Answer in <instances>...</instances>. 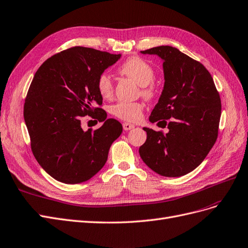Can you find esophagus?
Masks as SVG:
<instances>
[{"label":"esophagus","mask_w":248,"mask_h":248,"mask_svg":"<svg viewBox=\"0 0 248 248\" xmlns=\"http://www.w3.org/2000/svg\"><path fill=\"white\" fill-rule=\"evenodd\" d=\"M123 127H124V131H130V130L134 129L135 125L132 124H129V123H124L123 124Z\"/></svg>","instance_id":"1"}]
</instances>
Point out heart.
<instances>
[{"instance_id":"1","label":"heart","mask_w":248,"mask_h":248,"mask_svg":"<svg viewBox=\"0 0 248 248\" xmlns=\"http://www.w3.org/2000/svg\"><path fill=\"white\" fill-rule=\"evenodd\" d=\"M119 72L142 86V93L147 98L153 97L155 90L150 83L154 81L155 72L147 62L138 57H133L126 60L119 68ZM97 90L101 97L108 99L112 95L113 84L108 74L103 73L98 77ZM143 104L139 102H118L111 107V113L119 119L125 122H136L141 117Z\"/></svg>"}]
</instances>
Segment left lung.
Returning <instances> with one entry per match:
<instances>
[{
	"mask_svg": "<svg viewBox=\"0 0 248 248\" xmlns=\"http://www.w3.org/2000/svg\"><path fill=\"white\" fill-rule=\"evenodd\" d=\"M141 53L163 60L164 89L149 122L163 123L169 132L143 127L147 139L139 154L155 173L180 177L204 161L217 139L219 93L208 70L175 47L157 46Z\"/></svg>",
	"mask_w": 248,
	"mask_h": 248,
	"instance_id": "left-lung-1",
	"label": "left lung"
}]
</instances>
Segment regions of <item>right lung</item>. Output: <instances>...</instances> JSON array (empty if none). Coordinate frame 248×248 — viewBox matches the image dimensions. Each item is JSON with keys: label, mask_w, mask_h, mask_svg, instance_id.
Segmentation results:
<instances>
[{"label": "right lung", "mask_w": 248, "mask_h": 248, "mask_svg": "<svg viewBox=\"0 0 248 248\" xmlns=\"http://www.w3.org/2000/svg\"><path fill=\"white\" fill-rule=\"evenodd\" d=\"M121 57L75 46L52 55L37 70L23 117L34 156L55 180L81 183L106 164L123 125L114 118L106 119L97 80ZM85 115L104 124L97 130L84 131L81 122Z\"/></svg>", "instance_id": "obj_1"}]
</instances>
